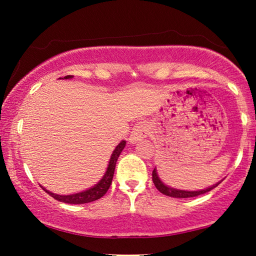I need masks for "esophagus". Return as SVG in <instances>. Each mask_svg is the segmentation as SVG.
I'll use <instances>...</instances> for the list:
<instances>
[{
    "label": "esophagus",
    "mask_w": 256,
    "mask_h": 256,
    "mask_svg": "<svg viewBox=\"0 0 256 256\" xmlns=\"http://www.w3.org/2000/svg\"><path fill=\"white\" fill-rule=\"evenodd\" d=\"M149 132V128L144 122H140L138 123L136 126L133 128L131 136H128V142L132 144H138V141H142L144 138H146Z\"/></svg>",
    "instance_id": "obj_1"
}]
</instances>
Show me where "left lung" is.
<instances>
[{
  "label": "left lung",
  "instance_id": "1",
  "mask_svg": "<svg viewBox=\"0 0 256 256\" xmlns=\"http://www.w3.org/2000/svg\"><path fill=\"white\" fill-rule=\"evenodd\" d=\"M152 180H154V184L157 190H159L160 193L164 194V196H172V198H194V196H201V194H204L210 192L211 190H214V188H216L220 183H222V180L218 182V183H216L214 185L209 186V188H206L204 190H180V188H172V186H168L167 184H164V182L160 180V177L158 176V172L157 170H154L152 172Z\"/></svg>",
  "mask_w": 256,
  "mask_h": 256
}]
</instances>
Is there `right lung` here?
I'll return each instance as SVG.
<instances>
[{"instance_id": "right-lung-1", "label": "right lung", "mask_w": 256, "mask_h": 256, "mask_svg": "<svg viewBox=\"0 0 256 256\" xmlns=\"http://www.w3.org/2000/svg\"><path fill=\"white\" fill-rule=\"evenodd\" d=\"M72 78L73 76H66L64 78H60V79H72ZM125 144H126V141L122 140L118 146H116V148L114 149V151H112V154L110 156V162H108V166L106 168L105 174H104L100 180H99L97 184H94L92 188H89L88 190H81V192H78V193L68 194V196H60V194L50 192V190H46L44 186L42 185L40 188L44 190L46 193H48L52 198H54L55 200H58L60 202H64V203H68V204H84V203H89V202L98 200V198H100L102 196H105L108 188H110L112 180V176H114L116 162H118V159L120 157V152L123 151Z\"/></svg>"}]
</instances>
